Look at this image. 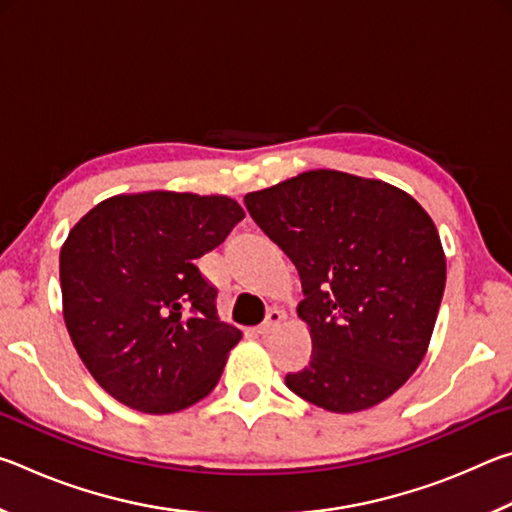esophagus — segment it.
I'll return each instance as SVG.
<instances>
[{"mask_svg":"<svg viewBox=\"0 0 512 512\" xmlns=\"http://www.w3.org/2000/svg\"><path fill=\"white\" fill-rule=\"evenodd\" d=\"M282 320H284V311H280V309H271V311H268V314H266V320H264V323L257 327V332L262 334V336L273 334L275 329L282 325Z\"/></svg>","mask_w":512,"mask_h":512,"instance_id":"1","label":"esophagus"}]
</instances>
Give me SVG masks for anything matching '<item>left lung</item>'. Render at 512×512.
I'll return each instance as SVG.
<instances>
[{
    "mask_svg": "<svg viewBox=\"0 0 512 512\" xmlns=\"http://www.w3.org/2000/svg\"><path fill=\"white\" fill-rule=\"evenodd\" d=\"M264 235L298 268L311 361L287 386L332 413L370 409L427 354L445 291L431 216L402 189L316 169L246 194Z\"/></svg>",
    "mask_w": 512,
    "mask_h": 512,
    "instance_id": "8db88e82",
    "label": "left lung"
}]
</instances>
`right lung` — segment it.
<instances>
[{"mask_svg":"<svg viewBox=\"0 0 512 512\" xmlns=\"http://www.w3.org/2000/svg\"><path fill=\"white\" fill-rule=\"evenodd\" d=\"M244 219L228 196L119 194L83 216L60 248L67 332L117 402L164 415L219 384L237 327L216 316L196 259Z\"/></svg>","mask_w":512,"mask_h":512,"instance_id":"obj_1","label":"right lung"}]
</instances>
